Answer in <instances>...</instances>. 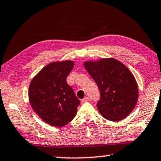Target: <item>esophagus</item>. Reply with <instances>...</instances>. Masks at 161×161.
Instances as JSON below:
<instances>
[{
    "label": "esophagus",
    "instance_id": "1",
    "mask_svg": "<svg viewBox=\"0 0 161 161\" xmlns=\"http://www.w3.org/2000/svg\"><path fill=\"white\" fill-rule=\"evenodd\" d=\"M88 101H89V98L87 97H85V98H84V99H82V100H81V103H87Z\"/></svg>",
    "mask_w": 161,
    "mask_h": 161
}]
</instances>
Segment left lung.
Masks as SVG:
<instances>
[{"instance_id":"left-lung-1","label":"left lung","mask_w":161,"mask_h":161,"mask_svg":"<svg viewBox=\"0 0 161 161\" xmlns=\"http://www.w3.org/2000/svg\"><path fill=\"white\" fill-rule=\"evenodd\" d=\"M83 65L100 90L97 108L101 116L111 121L128 116L139 97L137 83L130 70L113 58L87 61Z\"/></svg>"}]
</instances>
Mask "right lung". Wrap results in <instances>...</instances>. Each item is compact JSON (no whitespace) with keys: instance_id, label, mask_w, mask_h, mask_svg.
I'll list each match as a JSON object with an SVG mask.
<instances>
[{"instance_id":"obj_1","label":"right lung","mask_w":161,"mask_h":161,"mask_svg":"<svg viewBox=\"0 0 161 161\" xmlns=\"http://www.w3.org/2000/svg\"><path fill=\"white\" fill-rule=\"evenodd\" d=\"M73 61L53 62L33 77L29 87V100L32 109L45 123L62 127L77 113L80 103L73 89L66 82Z\"/></svg>"}]
</instances>
